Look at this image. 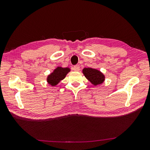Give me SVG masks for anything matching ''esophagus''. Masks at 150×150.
<instances>
[{"instance_id":"esophagus-1","label":"esophagus","mask_w":150,"mask_h":150,"mask_svg":"<svg viewBox=\"0 0 150 150\" xmlns=\"http://www.w3.org/2000/svg\"><path fill=\"white\" fill-rule=\"evenodd\" d=\"M73 69L74 70V71H79V69H80L79 65H75L74 67H73Z\"/></svg>"}]
</instances>
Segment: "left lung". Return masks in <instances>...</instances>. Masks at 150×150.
Instances as JSON below:
<instances>
[{"instance_id": "left-lung-1", "label": "left lung", "mask_w": 150, "mask_h": 150, "mask_svg": "<svg viewBox=\"0 0 150 150\" xmlns=\"http://www.w3.org/2000/svg\"><path fill=\"white\" fill-rule=\"evenodd\" d=\"M83 73L85 77L90 81L94 85H98L102 84L105 81V77L103 73H101L100 71L93 68H84L83 69Z\"/></svg>"}]
</instances>
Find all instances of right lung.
Segmentation results:
<instances>
[{"label":"right lung","instance_id":"add662e5","mask_svg":"<svg viewBox=\"0 0 150 150\" xmlns=\"http://www.w3.org/2000/svg\"><path fill=\"white\" fill-rule=\"evenodd\" d=\"M70 71L69 67L63 68L62 67H57L55 69L52 73L47 76V81L48 84L52 86H55L59 83L65 77L66 75Z\"/></svg>","mask_w":150,"mask_h":150}]
</instances>
